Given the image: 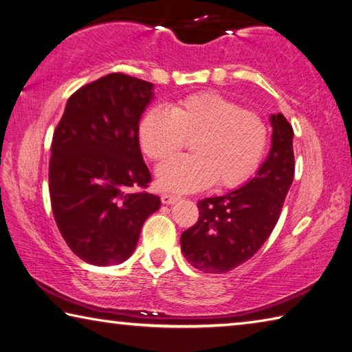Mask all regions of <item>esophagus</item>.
I'll return each instance as SVG.
<instances>
[{"label": "esophagus", "instance_id": "1", "mask_svg": "<svg viewBox=\"0 0 352 352\" xmlns=\"http://www.w3.org/2000/svg\"><path fill=\"white\" fill-rule=\"evenodd\" d=\"M179 199H181V197L176 196V195H168V192H162V196H161V202H162V204H166V205H171V204L177 202Z\"/></svg>", "mask_w": 352, "mask_h": 352}]
</instances>
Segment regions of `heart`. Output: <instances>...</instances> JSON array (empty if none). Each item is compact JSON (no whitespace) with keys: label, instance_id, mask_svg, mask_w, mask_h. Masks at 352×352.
<instances>
[{"label":"heart","instance_id":"b5f03b06","mask_svg":"<svg viewBox=\"0 0 352 352\" xmlns=\"http://www.w3.org/2000/svg\"><path fill=\"white\" fill-rule=\"evenodd\" d=\"M142 152L166 161L191 141L192 155L171 157L157 168L166 190L185 192L214 184L236 188L256 171L267 148L266 121L217 92L186 96L170 107H152L138 124Z\"/></svg>","mask_w":352,"mask_h":352}]
</instances>
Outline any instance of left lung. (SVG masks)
I'll list each match as a JSON object with an SVG mask.
<instances>
[{"label": "left lung", "instance_id": "8db88e82", "mask_svg": "<svg viewBox=\"0 0 352 352\" xmlns=\"http://www.w3.org/2000/svg\"><path fill=\"white\" fill-rule=\"evenodd\" d=\"M274 133L267 160L256 176L225 196L197 202L196 225L181 235L192 267L226 274L256 254L274 231L295 176L293 129L283 113L270 117Z\"/></svg>", "mask_w": 352, "mask_h": 352}]
</instances>
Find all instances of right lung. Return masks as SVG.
I'll list each match as a JSON object with an SVG mask.
<instances>
[{"label":"right lung","mask_w":352,"mask_h":352,"mask_svg":"<svg viewBox=\"0 0 352 352\" xmlns=\"http://www.w3.org/2000/svg\"><path fill=\"white\" fill-rule=\"evenodd\" d=\"M153 85L123 73L100 77L68 98L52 141L48 186L68 248L96 266L126 261L161 199L144 191L138 124Z\"/></svg>","instance_id":"1"}]
</instances>
